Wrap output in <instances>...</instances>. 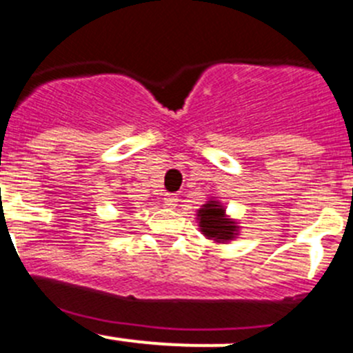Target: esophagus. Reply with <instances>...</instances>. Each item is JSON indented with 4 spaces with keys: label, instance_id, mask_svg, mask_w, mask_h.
I'll return each mask as SVG.
<instances>
[{
    "label": "esophagus",
    "instance_id": "34e87169",
    "mask_svg": "<svg viewBox=\"0 0 353 353\" xmlns=\"http://www.w3.org/2000/svg\"><path fill=\"white\" fill-rule=\"evenodd\" d=\"M177 201H179V198L174 196V194H165V196H163V203H165L169 208H176Z\"/></svg>",
    "mask_w": 353,
    "mask_h": 353
}]
</instances>
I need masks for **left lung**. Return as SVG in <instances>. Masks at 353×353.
<instances>
[{
    "instance_id": "8db88e82",
    "label": "left lung",
    "mask_w": 353,
    "mask_h": 353,
    "mask_svg": "<svg viewBox=\"0 0 353 353\" xmlns=\"http://www.w3.org/2000/svg\"><path fill=\"white\" fill-rule=\"evenodd\" d=\"M198 228L201 234L215 245H228L239 236V222L225 214V207L217 196H210L196 212Z\"/></svg>"
}]
</instances>
